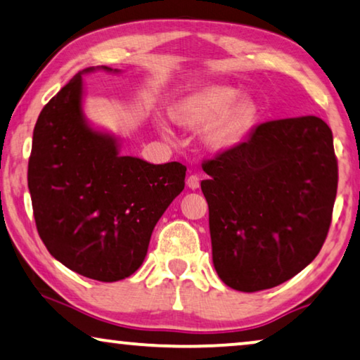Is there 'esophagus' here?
Returning a JSON list of instances; mask_svg holds the SVG:
<instances>
[{"instance_id":"34e87169","label":"esophagus","mask_w":360,"mask_h":360,"mask_svg":"<svg viewBox=\"0 0 360 360\" xmlns=\"http://www.w3.org/2000/svg\"><path fill=\"white\" fill-rule=\"evenodd\" d=\"M186 184H187V187H189V189L195 191V189H198V186H200V178H198L197 174H191L189 178L186 179Z\"/></svg>"}]
</instances>
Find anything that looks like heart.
Segmentation results:
<instances>
[{
    "mask_svg": "<svg viewBox=\"0 0 360 360\" xmlns=\"http://www.w3.org/2000/svg\"><path fill=\"white\" fill-rule=\"evenodd\" d=\"M257 106L249 96H239L238 90L226 85H205L174 106V117L192 129L205 127L203 141L213 150L233 147L248 132L255 120ZM160 129L171 134L168 121L160 120Z\"/></svg>",
    "mask_w": 360,
    "mask_h": 360,
    "instance_id": "b5f03b06",
    "label": "heart"
}]
</instances>
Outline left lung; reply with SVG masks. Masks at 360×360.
Segmentation results:
<instances>
[{"mask_svg":"<svg viewBox=\"0 0 360 360\" xmlns=\"http://www.w3.org/2000/svg\"><path fill=\"white\" fill-rule=\"evenodd\" d=\"M202 168L213 265L226 286L275 288L319 255L338 189L333 134L323 120L262 122Z\"/></svg>","mask_w":360,"mask_h":360,"instance_id":"obj_1","label":"left lung"}]
</instances>
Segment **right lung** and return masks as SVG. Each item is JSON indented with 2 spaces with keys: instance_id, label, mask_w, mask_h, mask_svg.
Wrapping results in <instances>:
<instances>
[{
  "instance_id": "1",
  "label": "right lung",
  "mask_w": 360,
  "mask_h": 360,
  "mask_svg": "<svg viewBox=\"0 0 360 360\" xmlns=\"http://www.w3.org/2000/svg\"><path fill=\"white\" fill-rule=\"evenodd\" d=\"M90 71L43 106L27 182L48 252L79 275L112 283L142 265L155 224L184 189L186 166L121 157L115 137L94 131L82 112V74Z\"/></svg>"
}]
</instances>
